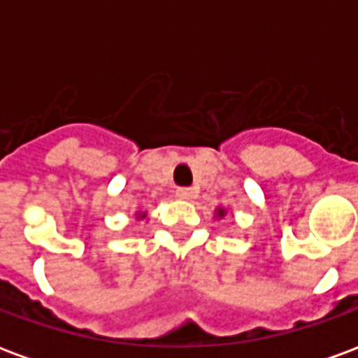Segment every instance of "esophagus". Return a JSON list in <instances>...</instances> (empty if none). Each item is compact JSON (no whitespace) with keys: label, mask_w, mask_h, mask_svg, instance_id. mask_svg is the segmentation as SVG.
Listing matches in <instances>:
<instances>
[{"label":"esophagus","mask_w":358,"mask_h":358,"mask_svg":"<svg viewBox=\"0 0 358 358\" xmlns=\"http://www.w3.org/2000/svg\"><path fill=\"white\" fill-rule=\"evenodd\" d=\"M195 195V192L192 187H176V197L178 199H192Z\"/></svg>","instance_id":"1"}]
</instances>
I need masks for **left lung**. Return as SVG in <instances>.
I'll return each mask as SVG.
<instances>
[{
  "label": "left lung",
  "mask_w": 358,
  "mask_h": 358,
  "mask_svg": "<svg viewBox=\"0 0 358 358\" xmlns=\"http://www.w3.org/2000/svg\"><path fill=\"white\" fill-rule=\"evenodd\" d=\"M226 215V210L224 209H217V217L218 218H222Z\"/></svg>",
  "instance_id": "8db88e82"
}]
</instances>
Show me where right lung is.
Masks as SVG:
<instances>
[{"label": "right lung", "instance_id": "right-lung-1", "mask_svg": "<svg viewBox=\"0 0 358 358\" xmlns=\"http://www.w3.org/2000/svg\"><path fill=\"white\" fill-rule=\"evenodd\" d=\"M138 217H140V218H143V217H145V215H141V213H140V215H138Z\"/></svg>", "mask_w": 358, "mask_h": 358}]
</instances>
